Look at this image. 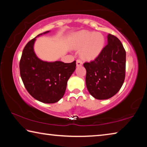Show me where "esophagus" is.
<instances>
[{
  "instance_id": "1",
  "label": "esophagus",
  "mask_w": 147,
  "mask_h": 147,
  "mask_svg": "<svg viewBox=\"0 0 147 147\" xmlns=\"http://www.w3.org/2000/svg\"><path fill=\"white\" fill-rule=\"evenodd\" d=\"M82 64H83L82 61L80 59H77V60H76V65L77 66H78V67L82 66Z\"/></svg>"
}]
</instances>
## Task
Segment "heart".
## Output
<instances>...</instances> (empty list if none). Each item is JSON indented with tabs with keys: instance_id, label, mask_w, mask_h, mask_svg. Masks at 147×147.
Masks as SVG:
<instances>
[{
	"instance_id": "b5f03b06",
	"label": "heart",
	"mask_w": 147,
	"mask_h": 147,
	"mask_svg": "<svg viewBox=\"0 0 147 147\" xmlns=\"http://www.w3.org/2000/svg\"><path fill=\"white\" fill-rule=\"evenodd\" d=\"M73 47L80 49L82 58L88 60L96 59L103 51L105 47L106 39L100 32L82 30L73 35Z\"/></svg>"
}]
</instances>
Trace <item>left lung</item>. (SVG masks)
I'll return each mask as SVG.
<instances>
[{"label":"left lung","mask_w":147,"mask_h":147,"mask_svg":"<svg viewBox=\"0 0 147 147\" xmlns=\"http://www.w3.org/2000/svg\"><path fill=\"white\" fill-rule=\"evenodd\" d=\"M108 44L94 61L84 63L86 84L94 98L105 100L120 90L125 78L126 51L117 37L108 34Z\"/></svg>","instance_id":"obj_1"}]
</instances>
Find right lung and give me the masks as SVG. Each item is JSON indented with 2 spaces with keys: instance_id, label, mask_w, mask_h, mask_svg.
Returning a JSON list of instances; mask_svg holds the SVG:
<instances>
[{
  "instance_id": "1",
  "label": "right lung",
  "mask_w": 147,
  "mask_h": 147,
  "mask_svg": "<svg viewBox=\"0 0 147 147\" xmlns=\"http://www.w3.org/2000/svg\"><path fill=\"white\" fill-rule=\"evenodd\" d=\"M37 37L30 41L23 49L19 63L21 77L26 90L35 99L46 104L55 103L64 95L68 80L75 71L76 61L66 63L41 60L34 49Z\"/></svg>"
}]
</instances>
